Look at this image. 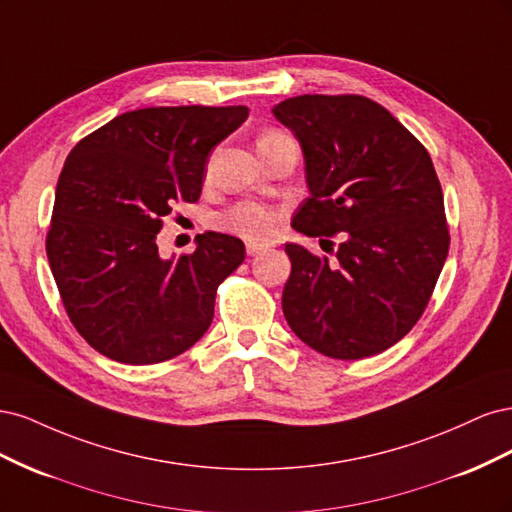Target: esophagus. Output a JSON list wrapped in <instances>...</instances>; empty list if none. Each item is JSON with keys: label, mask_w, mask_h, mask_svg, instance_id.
<instances>
[{"label": "esophagus", "mask_w": 512, "mask_h": 512, "mask_svg": "<svg viewBox=\"0 0 512 512\" xmlns=\"http://www.w3.org/2000/svg\"><path fill=\"white\" fill-rule=\"evenodd\" d=\"M267 250H269V245H265V243H247V254L250 256L265 254Z\"/></svg>", "instance_id": "1"}]
</instances>
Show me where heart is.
Returning a JSON list of instances; mask_svg holds the SVG:
<instances>
[{"instance_id": "b5f03b06", "label": "heart", "mask_w": 512, "mask_h": 512, "mask_svg": "<svg viewBox=\"0 0 512 512\" xmlns=\"http://www.w3.org/2000/svg\"><path fill=\"white\" fill-rule=\"evenodd\" d=\"M277 136H284V132H280V130L265 132L258 138V145L267 143V141H271V138H277ZM275 220H277V213L265 205H258V203H239L220 215V224L224 228L235 230L241 237L252 239V241L269 239L273 235Z\"/></svg>"}]
</instances>
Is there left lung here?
Listing matches in <instances>:
<instances>
[{
  "instance_id": "8db88e82",
  "label": "left lung",
  "mask_w": 512,
  "mask_h": 512,
  "mask_svg": "<svg viewBox=\"0 0 512 512\" xmlns=\"http://www.w3.org/2000/svg\"><path fill=\"white\" fill-rule=\"evenodd\" d=\"M273 115L305 158L309 196L292 228L307 237L344 232L333 262L286 243L284 316L324 356H374L423 316L448 256L436 168L384 106L363 96H297Z\"/></svg>"
}]
</instances>
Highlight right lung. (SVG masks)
I'll use <instances>...</instances> for the list:
<instances>
[{"label":"right lung","mask_w":512,"mask_h":512,"mask_svg":"<svg viewBox=\"0 0 512 512\" xmlns=\"http://www.w3.org/2000/svg\"><path fill=\"white\" fill-rule=\"evenodd\" d=\"M247 115V106L138 108L70 151L46 256L74 329L108 359L162 363L207 333L243 241L209 230L192 254L164 260L156 237L175 203L200 198L211 149Z\"/></svg>","instance_id":"right-lung-1"}]
</instances>
